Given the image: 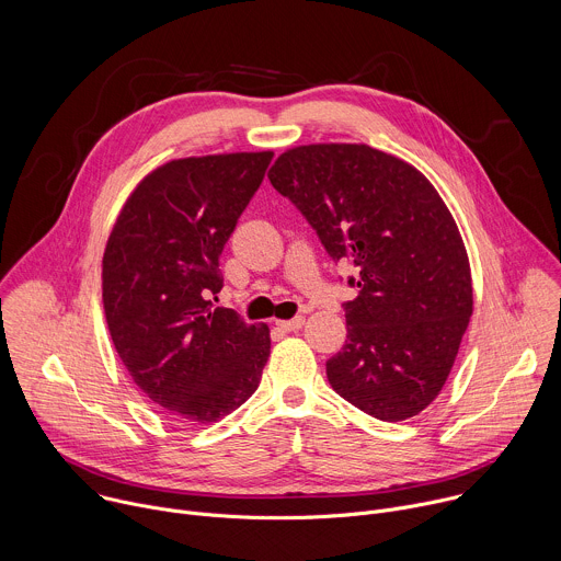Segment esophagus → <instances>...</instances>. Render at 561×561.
I'll return each instance as SVG.
<instances>
[{"instance_id":"1","label":"esophagus","mask_w":561,"mask_h":561,"mask_svg":"<svg viewBox=\"0 0 561 561\" xmlns=\"http://www.w3.org/2000/svg\"><path fill=\"white\" fill-rule=\"evenodd\" d=\"M304 323H306V317H295V319H290V321H277L279 330H284V332H293V330H299Z\"/></svg>"}]
</instances>
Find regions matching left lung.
<instances>
[{
    "label": "left lung",
    "instance_id": "1",
    "mask_svg": "<svg viewBox=\"0 0 561 561\" xmlns=\"http://www.w3.org/2000/svg\"><path fill=\"white\" fill-rule=\"evenodd\" d=\"M328 255L354 264L347 339L325 360L332 390L399 423L440 394L473 312L469 255L436 186L365 142L290 147L268 171Z\"/></svg>",
    "mask_w": 561,
    "mask_h": 561
}]
</instances>
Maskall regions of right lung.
<instances>
[{
	"instance_id": "obj_1",
	"label": "right lung",
	"mask_w": 561,
	"mask_h": 561,
	"mask_svg": "<svg viewBox=\"0 0 561 561\" xmlns=\"http://www.w3.org/2000/svg\"><path fill=\"white\" fill-rule=\"evenodd\" d=\"M273 151L209 153L149 171L121 207L103 253V310L138 390L167 416L211 425L260 386L266 323L214 308L220 253Z\"/></svg>"
}]
</instances>
